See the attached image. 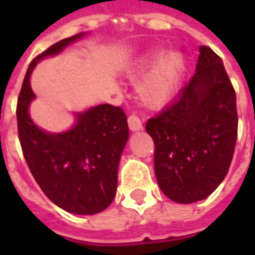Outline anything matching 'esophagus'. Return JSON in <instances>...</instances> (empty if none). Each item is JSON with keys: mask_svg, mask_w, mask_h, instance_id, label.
I'll use <instances>...</instances> for the list:
<instances>
[{"mask_svg": "<svg viewBox=\"0 0 255 255\" xmlns=\"http://www.w3.org/2000/svg\"><path fill=\"white\" fill-rule=\"evenodd\" d=\"M128 127H129L131 131H140L143 128V124H142V120L138 116L131 115L128 117Z\"/></svg>", "mask_w": 255, "mask_h": 255, "instance_id": "1", "label": "esophagus"}]
</instances>
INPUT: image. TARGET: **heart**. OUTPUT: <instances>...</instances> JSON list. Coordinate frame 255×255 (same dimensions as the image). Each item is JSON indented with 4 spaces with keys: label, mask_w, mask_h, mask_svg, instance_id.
I'll list each match as a JSON object with an SVG mask.
<instances>
[{
    "label": "heart",
    "mask_w": 255,
    "mask_h": 255,
    "mask_svg": "<svg viewBox=\"0 0 255 255\" xmlns=\"http://www.w3.org/2000/svg\"><path fill=\"white\" fill-rule=\"evenodd\" d=\"M154 62V67L144 75L139 84V94L147 105L158 108L165 105L177 90L184 71V58L177 52L166 53L161 57V53L157 50L146 56L139 68L144 69Z\"/></svg>",
    "instance_id": "b5f03b06"
}]
</instances>
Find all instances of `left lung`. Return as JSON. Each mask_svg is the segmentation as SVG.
<instances>
[{
  "label": "left lung",
  "mask_w": 255,
  "mask_h": 255,
  "mask_svg": "<svg viewBox=\"0 0 255 255\" xmlns=\"http://www.w3.org/2000/svg\"><path fill=\"white\" fill-rule=\"evenodd\" d=\"M154 172L166 197L179 203L205 199L228 173L238 136L236 94L223 60L199 47L195 73L177 100L149 119Z\"/></svg>",
  "instance_id": "1"
}]
</instances>
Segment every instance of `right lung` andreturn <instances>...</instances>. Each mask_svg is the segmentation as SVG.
<instances>
[{
	"label": "right lung",
	"instance_id": "obj_1",
	"mask_svg": "<svg viewBox=\"0 0 255 255\" xmlns=\"http://www.w3.org/2000/svg\"><path fill=\"white\" fill-rule=\"evenodd\" d=\"M83 34L54 43L31 61L17 98V131L23 154L38 186L53 203L75 214H95L115 199L117 169L128 139L127 116L109 104L79 113L69 131L49 133L28 115L35 94L30 76L42 58L54 56Z\"/></svg>",
	"mask_w": 255,
	"mask_h": 255
}]
</instances>
